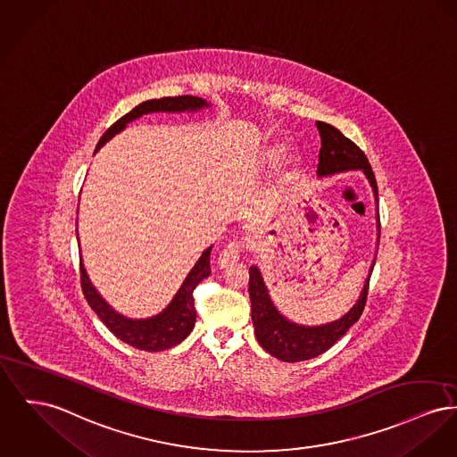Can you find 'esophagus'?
<instances>
[{
    "mask_svg": "<svg viewBox=\"0 0 457 457\" xmlns=\"http://www.w3.org/2000/svg\"><path fill=\"white\" fill-rule=\"evenodd\" d=\"M240 259V243L233 242L229 243L217 257V264L220 269L231 268L235 266V262H238Z\"/></svg>",
    "mask_w": 457,
    "mask_h": 457,
    "instance_id": "obj_1",
    "label": "esophagus"
}]
</instances>
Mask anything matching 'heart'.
I'll return each mask as SVG.
<instances>
[{"instance_id": "1", "label": "heart", "mask_w": 457, "mask_h": 457, "mask_svg": "<svg viewBox=\"0 0 457 457\" xmlns=\"http://www.w3.org/2000/svg\"><path fill=\"white\" fill-rule=\"evenodd\" d=\"M287 152H288V146L285 143H274V145H270L261 154V163L264 167L274 165L276 162H279L285 157ZM296 169H298V159L296 157H290L288 161L285 162V165H283V169L279 172L281 179H288L295 172Z\"/></svg>"}]
</instances>
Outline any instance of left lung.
<instances>
[{
    "instance_id": "8db88e82",
    "label": "left lung",
    "mask_w": 457,
    "mask_h": 457,
    "mask_svg": "<svg viewBox=\"0 0 457 457\" xmlns=\"http://www.w3.org/2000/svg\"><path fill=\"white\" fill-rule=\"evenodd\" d=\"M316 126L321 136L318 178L322 179V178H329V176L349 172V170H361L370 181L376 204V248H378V242H379L378 187H376L375 174L370 161L355 143H352L349 137H345L331 124L318 120ZM375 262L376 253L370 272L364 279V287L349 311L335 321L314 324V326H305V324L288 320L276 307L259 266H252L248 270L250 274L248 294L252 302V322H253L255 337L261 347L269 352L272 357L285 362L309 361L312 357L321 355L322 352L331 349L349 331L350 326L359 321L366 305L370 278L375 268Z\"/></svg>"
}]
</instances>
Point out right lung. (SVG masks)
Masks as SVG:
<instances>
[{
    "instance_id": "add662e5",
    "label": "right lung",
    "mask_w": 457,
    "mask_h": 457,
    "mask_svg": "<svg viewBox=\"0 0 457 457\" xmlns=\"http://www.w3.org/2000/svg\"><path fill=\"white\" fill-rule=\"evenodd\" d=\"M204 98L198 96H169L161 100H148L139 104L133 108L129 113L120 117L107 133L100 137L95 154L108 143L112 137L122 133L128 124H131L136 119L148 115V113H196L204 108H211ZM78 235V229H76ZM79 237V235H78ZM212 246H207L195 266L191 268L183 285L178 288L176 295L162 309L159 314H154L150 318H128L120 312H117L100 292L91 283L81 255V283L82 292L89 303V307L95 311V314L100 318V321L107 326L108 329L124 344L131 345L137 350L146 352H161V350L170 349L178 344H181L195 326L196 312L193 309V290L200 281L211 276V252Z\"/></svg>"
}]
</instances>
